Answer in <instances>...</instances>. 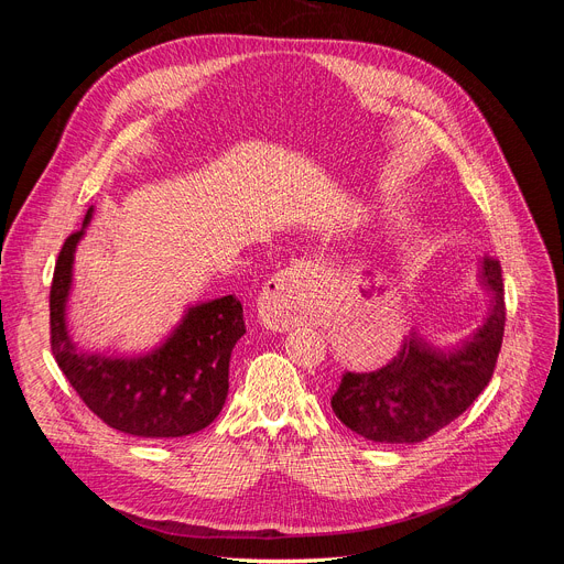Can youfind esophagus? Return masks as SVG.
I'll return each mask as SVG.
<instances>
[{"label": "esophagus", "mask_w": 564, "mask_h": 564, "mask_svg": "<svg viewBox=\"0 0 564 564\" xmlns=\"http://www.w3.org/2000/svg\"><path fill=\"white\" fill-rule=\"evenodd\" d=\"M311 267V260H294L267 281L260 297V315L270 327L285 329L288 324H292L306 297V279Z\"/></svg>", "instance_id": "esophagus-1"}]
</instances>
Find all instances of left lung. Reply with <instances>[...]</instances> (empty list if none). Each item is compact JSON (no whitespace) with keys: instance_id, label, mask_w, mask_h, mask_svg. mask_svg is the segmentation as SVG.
I'll list each match as a JSON object with an SVG mask.
<instances>
[{"instance_id":"obj_1","label":"left lung","mask_w":564,"mask_h":564,"mask_svg":"<svg viewBox=\"0 0 564 564\" xmlns=\"http://www.w3.org/2000/svg\"><path fill=\"white\" fill-rule=\"evenodd\" d=\"M489 317L459 349L443 351L413 332L372 372H345L332 409L351 432L377 443H419L451 425L489 383L506 332V290L496 258L480 264Z\"/></svg>"}]
</instances>
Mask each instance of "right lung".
Instances as JSON below:
<instances>
[{"instance_id":"obj_1","label":"right lung","mask_w":564,"mask_h":564,"mask_svg":"<svg viewBox=\"0 0 564 564\" xmlns=\"http://www.w3.org/2000/svg\"><path fill=\"white\" fill-rule=\"evenodd\" d=\"M88 207L84 226L91 219ZM84 228L58 251L50 290V345L70 387L109 427L143 436L175 438L210 425L228 395V364L247 334L235 294L192 306L162 347L137 359L79 354L68 336L66 302L73 258Z\"/></svg>"}]
</instances>
